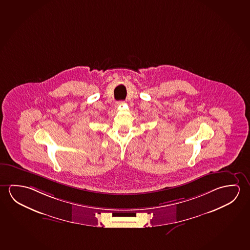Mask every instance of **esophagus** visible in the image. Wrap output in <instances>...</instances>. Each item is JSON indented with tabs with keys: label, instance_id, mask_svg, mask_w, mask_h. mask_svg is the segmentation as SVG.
<instances>
[{
	"label": "esophagus",
	"instance_id": "34e87169",
	"mask_svg": "<svg viewBox=\"0 0 250 250\" xmlns=\"http://www.w3.org/2000/svg\"><path fill=\"white\" fill-rule=\"evenodd\" d=\"M123 104V102H116L115 103V107H119L120 105Z\"/></svg>",
	"mask_w": 250,
	"mask_h": 250
}]
</instances>
